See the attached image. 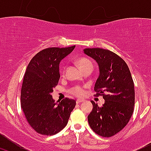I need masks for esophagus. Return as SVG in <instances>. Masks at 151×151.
<instances>
[{
	"label": "esophagus",
	"instance_id": "esophagus-1",
	"mask_svg": "<svg viewBox=\"0 0 151 151\" xmlns=\"http://www.w3.org/2000/svg\"><path fill=\"white\" fill-rule=\"evenodd\" d=\"M83 101H84V100L81 99H77L76 102H77V104H80V103L83 102Z\"/></svg>",
	"mask_w": 151,
	"mask_h": 151
}]
</instances>
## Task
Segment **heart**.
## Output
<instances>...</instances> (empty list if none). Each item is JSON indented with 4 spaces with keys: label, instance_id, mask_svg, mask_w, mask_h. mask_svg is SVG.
<instances>
[{
    "label": "heart",
    "instance_id": "heart-1",
    "mask_svg": "<svg viewBox=\"0 0 151 151\" xmlns=\"http://www.w3.org/2000/svg\"><path fill=\"white\" fill-rule=\"evenodd\" d=\"M77 63L80 67V69H83V68H86V67L89 66H93L92 63H91V60H89L88 59L85 58H80L77 59ZM71 92L74 95L77 96H81L84 93V91H83V88L81 86H75L74 88H72L71 89Z\"/></svg>",
    "mask_w": 151,
    "mask_h": 151
}]
</instances>
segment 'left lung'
<instances>
[{
  "label": "left lung",
  "instance_id": "left-lung-1",
  "mask_svg": "<svg viewBox=\"0 0 151 151\" xmlns=\"http://www.w3.org/2000/svg\"><path fill=\"white\" fill-rule=\"evenodd\" d=\"M83 51L98 63L99 75L94 91L105 100L102 106L91 101L93 109L88 116V123L97 134L109 137L122 130L133 114V80L126 62L115 53L101 48H86Z\"/></svg>",
  "mask_w": 151,
  "mask_h": 151
}]
</instances>
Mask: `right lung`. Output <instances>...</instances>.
I'll use <instances>...</instances> for the list:
<instances>
[{
	"label": "right lung",
	"mask_w": 151,
	"mask_h": 151,
	"mask_svg": "<svg viewBox=\"0 0 151 151\" xmlns=\"http://www.w3.org/2000/svg\"><path fill=\"white\" fill-rule=\"evenodd\" d=\"M74 48L45 49L27 67L21 89V106L30 126L41 134L50 136L60 132L75 107V100L66 98L58 103L51 95L60 77V61Z\"/></svg>",
	"instance_id": "right-lung-1"
}]
</instances>
